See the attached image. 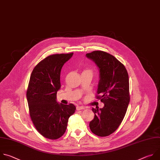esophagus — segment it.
<instances>
[{
  "label": "esophagus",
  "mask_w": 160,
  "mask_h": 160,
  "mask_svg": "<svg viewBox=\"0 0 160 160\" xmlns=\"http://www.w3.org/2000/svg\"><path fill=\"white\" fill-rule=\"evenodd\" d=\"M76 109L77 110H84V107H82V106H78L76 107Z\"/></svg>",
  "instance_id": "34e87169"
}]
</instances>
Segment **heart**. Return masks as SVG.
Returning <instances> with one entry per match:
<instances>
[{
	"label": "heart",
	"mask_w": 160,
	"mask_h": 160,
	"mask_svg": "<svg viewBox=\"0 0 160 160\" xmlns=\"http://www.w3.org/2000/svg\"><path fill=\"white\" fill-rule=\"evenodd\" d=\"M84 72H91V71L90 69H87V70H86Z\"/></svg>",
	"instance_id": "heart-1"
}]
</instances>
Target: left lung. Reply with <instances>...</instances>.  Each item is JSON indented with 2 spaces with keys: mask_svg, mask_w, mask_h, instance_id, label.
<instances>
[{
  "mask_svg": "<svg viewBox=\"0 0 160 160\" xmlns=\"http://www.w3.org/2000/svg\"><path fill=\"white\" fill-rule=\"evenodd\" d=\"M86 55L99 69L97 98L104 103L102 108H92L94 117L89 123V128L95 135L108 136L118 129L128 107L129 75L123 64L108 53L97 50Z\"/></svg>",
  "mask_w": 160,
  "mask_h": 160,
  "instance_id": "left-lung-1",
  "label": "left lung"
}]
</instances>
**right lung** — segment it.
<instances>
[{
	"instance_id": "1",
	"label": "right lung",
	"mask_w": 160,
	"mask_h": 160,
	"mask_svg": "<svg viewBox=\"0 0 160 160\" xmlns=\"http://www.w3.org/2000/svg\"><path fill=\"white\" fill-rule=\"evenodd\" d=\"M73 53L51 55L35 67L30 76L26 98L29 115L35 128L45 138L57 139L65 133L69 118L76 107L57 102L62 66Z\"/></svg>"
}]
</instances>
